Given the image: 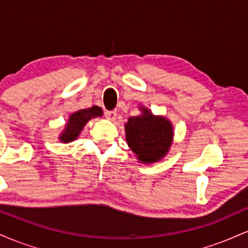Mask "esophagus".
I'll use <instances>...</instances> for the list:
<instances>
[{
    "label": "esophagus",
    "mask_w": 248,
    "mask_h": 248,
    "mask_svg": "<svg viewBox=\"0 0 248 248\" xmlns=\"http://www.w3.org/2000/svg\"><path fill=\"white\" fill-rule=\"evenodd\" d=\"M105 116H106V119H108V120L114 121L116 116H118V113H116V110H106L105 112Z\"/></svg>",
    "instance_id": "obj_1"
}]
</instances>
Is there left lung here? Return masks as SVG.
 Wrapping results in <instances>:
<instances>
[{
	"instance_id": "obj_1",
	"label": "left lung",
	"mask_w": 248,
	"mask_h": 248,
	"mask_svg": "<svg viewBox=\"0 0 248 248\" xmlns=\"http://www.w3.org/2000/svg\"><path fill=\"white\" fill-rule=\"evenodd\" d=\"M139 108L141 114L132 116L124 124L126 141L140 163H156L166 157L171 147L172 124L166 116L154 115L147 107Z\"/></svg>"
}]
</instances>
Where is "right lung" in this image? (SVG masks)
<instances>
[{
  "mask_svg": "<svg viewBox=\"0 0 248 248\" xmlns=\"http://www.w3.org/2000/svg\"><path fill=\"white\" fill-rule=\"evenodd\" d=\"M102 116V109L98 106H92L85 109H79L72 113L67 119L65 124L64 129L59 134L58 139L62 143H70L75 141L80 135L81 130L84 129L85 124H87L91 119L99 118Z\"/></svg>",
  "mask_w": 248,
  "mask_h": 248,
  "instance_id": "1",
  "label": "right lung"
}]
</instances>
